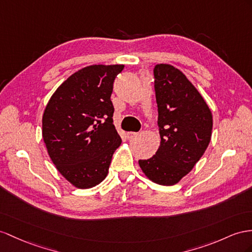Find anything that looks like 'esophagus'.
Listing matches in <instances>:
<instances>
[{
    "label": "esophagus",
    "instance_id": "34e87169",
    "mask_svg": "<svg viewBox=\"0 0 252 252\" xmlns=\"http://www.w3.org/2000/svg\"><path fill=\"white\" fill-rule=\"evenodd\" d=\"M137 134H138V133H135V132H127V133L126 134V136L127 139H133L134 137L137 136Z\"/></svg>",
    "mask_w": 252,
    "mask_h": 252
}]
</instances>
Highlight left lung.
I'll list each match as a JSON object with an SVG mask.
<instances>
[{"label": "left lung", "instance_id": "obj_1", "mask_svg": "<svg viewBox=\"0 0 252 252\" xmlns=\"http://www.w3.org/2000/svg\"><path fill=\"white\" fill-rule=\"evenodd\" d=\"M160 145L138 164L151 181L175 185L193 168L208 148L213 127L210 108L196 87L171 64L153 69Z\"/></svg>", "mask_w": 252, "mask_h": 252}]
</instances>
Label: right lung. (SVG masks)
I'll use <instances>...</instances> for the list:
<instances>
[{
	"label": "right lung",
	"instance_id": "1",
	"mask_svg": "<svg viewBox=\"0 0 252 252\" xmlns=\"http://www.w3.org/2000/svg\"><path fill=\"white\" fill-rule=\"evenodd\" d=\"M124 64H93L70 75L51 96L42 116V137L62 176L79 189L107 176L121 138L113 124L114 81Z\"/></svg>",
	"mask_w": 252,
	"mask_h": 252
}]
</instances>
